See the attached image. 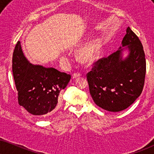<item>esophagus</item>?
I'll return each mask as SVG.
<instances>
[{
  "mask_svg": "<svg viewBox=\"0 0 154 154\" xmlns=\"http://www.w3.org/2000/svg\"><path fill=\"white\" fill-rule=\"evenodd\" d=\"M81 76V74L79 73H73V75H72V79H76L77 78H79Z\"/></svg>",
  "mask_w": 154,
  "mask_h": 154,
  "instance_id": "obj_1",
  "label": "esophagus"
}]
</instances>
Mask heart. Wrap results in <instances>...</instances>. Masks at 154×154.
Returning <instances> with one entry per match:
<instances>
[{
  "label": "heart",
  "instance_id": "heart-1",
  "mask_svg": "<svg viewBox=\"0 0 154 154\" xmlns=\"http://www.w3.org/2000/svg\"><path fill=\"white\" fill-rule=\"evenodd\" d=\"M101 43L98 39H94L82 45L76 52L79 62L86 66H91L99 58Z\"/></svg>",
  "mask_w": 154,
  "mask_h": 154
}]
</instances>
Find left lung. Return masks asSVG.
<instances>
[{
  "mask_svg": "<svg viewBox=\"0 0 154 154\" xmlns=\"http://www.w3.org/2000/svg\"><path fill=\"white\" fill-rule=\"evenodd\" d=\"M128 52L126 56L123 52ZM146 75L143 45L129 27L119 50L95 63L87 74L91 96L98 106L111 112L127 109L140 96Z\"/></svg>",
  "mask_w": 154,
  "mask_h": 154,
  "instance_id": "1",
  "label": "left lung"
}]
</instances>
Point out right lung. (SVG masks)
Listing matches in <instances>:
<instances>
[{
	"mask_svg": "<svg viewBox=\"0 0 154 154\" xmlns=\"http://www.w3.org/2000/svg\"><path fill=\"white\" fill-rule=\"evenodd\" d=\"M12 68L19 104L34 116L44 118L52 115L60 105V92L67 86L71 75L54 68L30 63L20 41L13 51Z\"/></svg>",
	"mask_w": 154,
	"mask_h": 154,
	"instance_id": "right-lung-1",
	"label": "right lung"
}]
</instances>
